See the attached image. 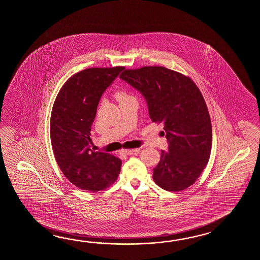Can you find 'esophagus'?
I'll list each match as a JSON object with an SVG mask.
<instances>
[{
    "label": "esophagus",
    "instance_id": "esophagus-1",
    "mask_svg": "<svg viewBox=\"0 0 260 260\" xmlns=\"http://www.w3.org/2000/svg\"><path fill=\"white\" fill-rule=\"evenodd\" d=\"M140 152V149H126L122 150V153L127 155H137Z\"/></svg>",
    "mask_w": 260,
    "mask_h": 260
}]
</instances>
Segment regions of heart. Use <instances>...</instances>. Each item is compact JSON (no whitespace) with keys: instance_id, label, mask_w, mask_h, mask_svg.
Instances as JSON below:
<instances>
[{"instance_id":"heart-1","label":"heart","mask_w":260,"mask_h":260,"mask_svg":"<svg viewBox=\"0 0 260 260\" xmlns=\"http://www.w3.org/2000/svg\"><path fill=\"white\" fill-rule=\"evenodd\" d=\"M128 98H129V96H128L127 94H124V93H119V94H117V99L120 100V101H121V100H126Z\"/></svg>"}]
</instances>
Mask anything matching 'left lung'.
I'll list each match as a JSON object with an SVG mask.
<instances>
[{
  "label": "left lung",
  "instance_id": "left-lung-1",
  "mask_svg": "<svg viewBox=\"0 0 260 260\" xmlns=\"http://www.w3.org/2000/svg\"><path fill=\"white\" fill-rule=\"evenodd\" d=\"M120 79L143 95L152 122L164 123L168 150L160 151L154 182L168 191L188 188L205 169L212 147L210 116L199 88L164 67L125 70Z\"/></svg>",
  "mask_w": 260,
  "mask_h": 260
}]
</instances>
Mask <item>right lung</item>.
I'll use <instances>...</instances> for the list:
<instances>
[{
  "label": "right lung",
  "mask_w": 260,
  "mask_h": 260,
  "mask_svg": "<svg viewBox=\"0 0 260 260\" xmlns=\"http://www.w3.org/2000/svg\"><path fill=\"white\" fill-rule=\"evenodd\" d=\"M123 68H91L78 72L62 86L53 106L50 135L55 160L79 188L96 192L119 176L122 160L90 148L91 126L100 99Z\"/></svg>",
  "instance_id": "right-lung-1"
}]
</instances>
